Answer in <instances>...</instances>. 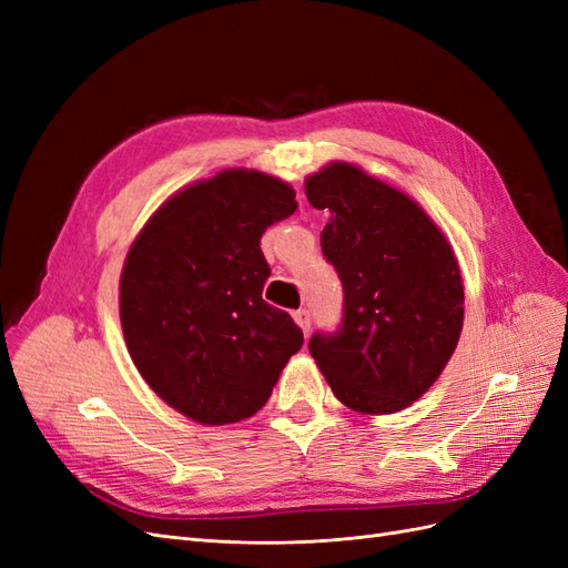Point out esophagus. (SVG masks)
I'll return each mask as SVG.
<instances>
[{
    "instance_id": "1",
    "label": "esophagus",
    "mask_w": 568,
    "mask_h": 568,
    "mask_svg": "<svg viewBox=\"0 0 568 568\" xmlns=\"http://www.w3.org/2000/svg\"><path fill=\"white\" fill-rule=\"evenodd\" d=\"M294 320L296 324L303 329V334L311 332V324H313V317H311V311H305V307H298V311L294 313Z\"/></svg>"
}]
</instances>
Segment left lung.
<instances>
[{"mask_svg": "<svg viewBox=\"0 0 568 568\" xmlns=\"http://www.w3.org/2000/svg\"><path fill=\"white\" fill-rule=\"evenodd\" d=\"M329 211L320 244L343 284V317L307 348L336 398L365 415L405 409L432 388L462 332L464 286L448 239L419 205L353 163L305 180Z\"/></svg>", "mask_w": 568, "mask_h": 568, "instance_id": "left-lung-1", "label": "left lung"}]
</instances>
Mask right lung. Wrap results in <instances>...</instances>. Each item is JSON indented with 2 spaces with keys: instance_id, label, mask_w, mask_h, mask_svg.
Instances as JSON below:
<instances>
[{
  "instance_id": "obj_1",
  "label": "right lung",
  "mask_w": 568,
  "mask_h": 568,
  "mask_svg": "<svg viewBox=\"0 0 568 568\" xmlns=\"http://www.w3.org/2000/svg\"><path fill=\"white\" fill-rule=\"evenodd\" d=\"M296 192L257 170H222L168 199L120 274V324L153 393L199 424L261 409L301 326L263 301L261 236L294 215Z\"/></svg>"
}]
</instances>
